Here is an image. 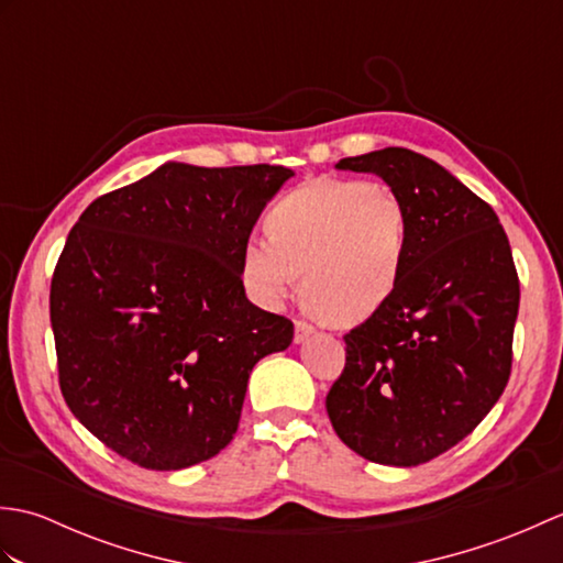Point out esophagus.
<instances>
[{
  "label": "esophagus",
  "instance_id": "1",
  "mask_svg": "<svg viewBox=\"0 0 563 563\" xmlns=\"http://www.w3.org/2000/svg\"><path fill=\"white\" fill-rule=\"evenodd\" d=\"M317 329L309 324V321H305V319H300V321H295V343H305L309 336H312Z\"/></svg>",
  "mask_w": 563,
  "mask_h": 563
}]
</instances>
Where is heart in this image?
<instances>
[{
    "instance_id": "obj_1",
    "label": "heart",
    "mask_w": 563,
    "mask_h": 563,
    "mask_svg": "<svg viewBox=\"0 0 563 563\" xmlns=\"http://www.w3.org/2000/svg\"><path fill=\"white\" fill-rule=\"evenodd\" d=\"M268 234L244 244L249 288L263 302H278L302 273L307 307L333 324H355L397 290L409 218L387 184L317 178L275 202Z\"/></svg>"
}]
</instances>
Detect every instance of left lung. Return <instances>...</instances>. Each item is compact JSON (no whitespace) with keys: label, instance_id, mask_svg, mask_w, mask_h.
Returning a JSON list of instances; mask_svg holds the SVG:
<instances>
[{"label":"left lung","instance_id":"8db88e82","mask_svg":"<svg viewBox=\"0 0 563 563\" xmlns=\"http://www.w3.org/2000/svg\"><path fill=\"white\" fill-rule=\"evenodd\" d=\"M336 166L397 190L409 249L397 290L343 336L345 367L327 411L361 457L416 466L470 435L504 394L518 271L494 208L433 159L385 147Z\"/></svg>","mask_w":563,"mask_h":563}]
</instances>
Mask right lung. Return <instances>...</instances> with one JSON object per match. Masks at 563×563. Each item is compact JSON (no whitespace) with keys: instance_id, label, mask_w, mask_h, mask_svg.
I'll return each mask as SVG.
<instances>
[{"instance_id":"add662e5","label":"right lung","mask_w":563,"mask_h":563,"mask_svg":"<svg viewBox=\"0 0 563 563\" xmlns=\"http://www.w3.org/2000/svg\"><path fill=\"white\" fill-rule=\"evenodd\" d=\"M285 166L169 162L81 212L51 283L59 389L106 448L186 470L236 433L246 382L292 343L251 305L242 251Z\"/></svg>"}]
</instances>
